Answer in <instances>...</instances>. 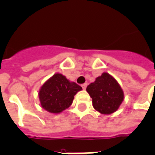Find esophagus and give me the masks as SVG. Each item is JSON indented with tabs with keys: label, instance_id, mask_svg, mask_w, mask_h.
<instances>
[{
	"label": "esophagus",
	"instance_id": "obj_1",
	"mask_svg": "<svg viewBox=\"0 0 155 155\" xmlns=\"http://www.w3.org/2000/svg\"><path fill=\"white\" fill-rule=\"evenodd\" d=\"M86 86H87L86 83H84V84H82V85H81V87H82L83 89H86Z\"/></svg>",
	"mask_w": 155,
	"mask_h": 155
}]
</instances>
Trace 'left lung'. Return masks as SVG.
I'll return each instance as SVG.
<instances>
[{
  "label": "left lung",
  "instance_id": "8db88e82",
  "mask_svg": "<svg viewBox=\"0 0 155 155\" xmlns=\"http://www.w3.org/2000/svg\"><path fill=\"white\" fill-rule=\"evenodd\" d=\"M94 109L101 114L110 115L119 109L124 93L119 82L108 73L104 72L86 88Z\"/></svg>",
  "mask_w": 155,
  "mask_h": 155
}]
</instances>
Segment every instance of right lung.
Here are the masks:
<instances>
[{"label":"right lung","mask_w":155,"mask_h":155,"mask_svg":"<svg viewBox=\"0 0 155 155\" xmlns=\"http://www.w3.org/2000/svg\"><path fill=\"white\" fill-rule=\"evenodd\" d=\"M82 88L70 81L62 74H54L40 87L39 98L41 107L52 114H58L68 108L77 93Z\"/></svg>","instance_id":"1"}]
</instances>
